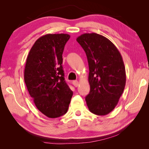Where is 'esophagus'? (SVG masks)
Returning <instances> with one entry per match:
<instances>
[{"instance_id":"1","label":"esophagus","mask_w":149,"mask_h":149,"mask_svg":"<svg viewBox=\"0 0 149 149\" xmlns=\"http://www.w3.org/2000/svg\"><path fill=\"white\" fill-rule=\"evenodd\" d=\"M73 85H74L75 87H77L78 86V85H79V82H78L77 81H73Z\"/></svg>"}]
</instances>
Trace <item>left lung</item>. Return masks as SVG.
Listing matches in <instances>:
<instances>
[{
    "label": "left lung",
    "mask_w": 149,
    "mask_h": 149,
    "mask_svg": "<svg viewBox=\"0 0 149 149\" xmlns=\"http://www.w3.org/2000/svg\"><path fill=\"white\" fill-rule=\"evenodd\" d=\"M77 41L87 55L89 94L85 97L90 112L104 116L114 109L124 90L126 75L116 47L107 37L91 33L81 35Z\"/></svg>",
    "instance_id": "8db88e82"
}]
</instances>
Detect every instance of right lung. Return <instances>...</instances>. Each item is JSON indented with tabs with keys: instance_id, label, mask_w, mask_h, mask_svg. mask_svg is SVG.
I'll return each instance as SVG.
<instances>
[{
	"instance_id": "add662e5",
	"label": "right lung",
	"mask_w": 149,
	"mask_h": 149,
	"mask_svg": "<svg viewBox=\"0 0 149 149\" xmlns=\"http://www.w3.org/2000/svg\"><path fill=\"white\" fill-rule=\"evenodd\" d=\"M68 34H47L37 40L26 60L24 81L40 112L50 118L65 114L73 95L64 79L62 53Z\"/></svg>"
}]
</instances>
